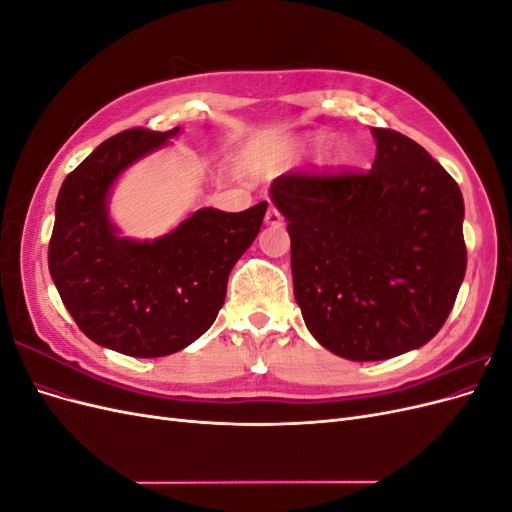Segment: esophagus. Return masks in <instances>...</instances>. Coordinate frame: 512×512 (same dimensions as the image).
Wrapping results in <instances>:
<instances>
[{
	"mask_svg": "<svg viewBox=\"0 0 512 512\" xmlns=\"http://www.w3.org/2000/svg\"><path fill=\"white\" fill-rule=\"evenodd\" d=\"M265 222H267L269 226H282V224H284V218H282V213L277 211L275 207H269V209H267V215H265Z\"/></svg>",
	"mask_w": 512,
	"mask_h": 512,
	"instance_id": "34e87169",
	"label": "esophagus"
}]
</instances>
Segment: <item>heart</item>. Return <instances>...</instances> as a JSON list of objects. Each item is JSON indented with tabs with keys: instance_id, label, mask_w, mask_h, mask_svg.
I'll return each mask as SVG.
<instances>
[{
	"instance_id": "obj_1",
	"label": "heart",
	"mask_w": 512,
	"mask_h": 512,
	"mask_svg": "<svg viewBox=\"0 0 512 512\" xmlns=\"http://www.w3.org/2000/svg\"><path fill=\"white\" fill-rule=\"evenodd\" d=\"M320 141H322V138H320ZM320 141H318V143H320Z\"/></svg>"
}]
</instances>
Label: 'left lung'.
I'll return each mask as SVG.
<instances>
[{"mask_svg": "<svg viewBox=\"0 0 512 512\" xmlns=\"http://www.w3.org/2000/svg\"><path fill=\"white\" fill-rule=\"evenodd\" d=\"M371 134L367 173H286L271 183L303 320L348 361L425 346L451 314L468 262L455 179L412 138Z\"/></svg>", "mask_w": 512, "mask_h": 512, "instance_id": "1", "label": "left lung"}]
</instances>
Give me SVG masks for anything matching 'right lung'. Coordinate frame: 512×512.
I'll list each match as a JSON object with an SVG mask.
<instances>
[{
  "label": "right lung",
  "instance_id": "obj_1",
  "mask_svg": "<svg viewBox=\"0 0 512 512\" xmlns=\"http://www.w3.org/2000/svg\"><path fill=\"white\" fill-rule=\"evenodd\" d=\"M179 132L111 136L61 183L55 205L49 271L61 301L91 342L138 359L179 352L211 327L267 211L205 207L153 241L121 237L108 213L115 181Z\"/></svg>",
  "mask_w": 512,
  "mask_h": 512
}]
</instances>
